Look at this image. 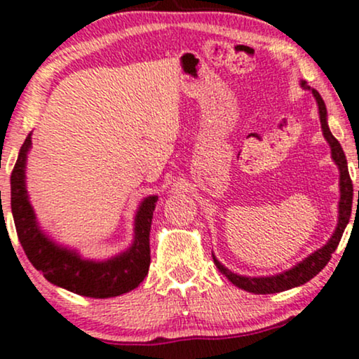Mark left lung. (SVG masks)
Returning <instances> with one entry per match:
<instances>
[{"instance_id":"8db88e82","label":"left lung","mask_w":359,"mask_h":359,"mask_svg":"<svg viewBox=\"0 0 359 359\" xmlns=\"http://www.w3.org/2000/svg\"><path fill=\"white\" fill-rule=\"evenodd\" d=\"M306 83H302L303 88H306ZM313 96H315L316 102H318L320 109V122L321 129H323L325 139L328 140L331 147V157L337 162L339 167V192H341V198H339V219H338V226L334 230L333 237L328 240V243L325 245L323 248L311 253L310 257H306L305 260L298 263L297 266H293L292 270L283 271V273L275 275V276H260V278H250V276H240L232 273L230 270H226L222 263L213 257V263L217 265V269L222 275H225L235 287L245 290V292L257 293V294H270V293H278L285 292V290L300 287V285L310 281L313 276H316L321 270L325 269L326 263L330 262L331 253L337 250L339 240L343 237L344 229H346L349 217H351V205H353V182L351 177H349L348 172V164H346V156H344L341 146L334 135L330 133L328 122H326V106L323 99L318 94V90L311 89ZM358 201H359V192H358Z\"/></svg>"}]
</instances>
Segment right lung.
Instances as JSON below:
<instances>
[{
	"mask_svg": "<svg viewBox=\"0 0 359 359\" xmlns=\"http://www.w3.org/2000/svg\"><path fill=\"white\" fill-rule=\"evenodd\" d=\"M31 147V134L21 146L11 172V212L16 233L26 257L36 270L51 283L89 298H111L134 290L146 278L151 265L152 213L157 197H147L135 215V240L133 247L107 262L83 260L78 253L57 247L39 230L25 185L26 154Z\"/></svg>",
	"mask_w": 359,
	"mask_h": 359,
	"instance_id": "obj_1",
	"label": "right lung"
}]
</instances>
